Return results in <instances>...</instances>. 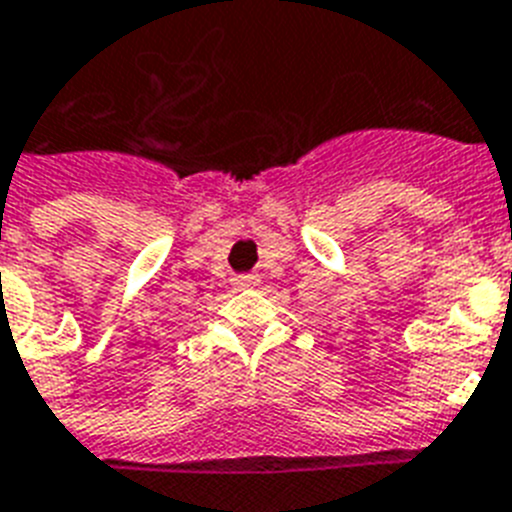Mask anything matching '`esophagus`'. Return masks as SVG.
Instances as JSON below:
<instances>
[{
  "instance_id": "1",
  "label": "esophagus",
  "mask_w": 512,
  "mask_h": 512,
  "mask_svg": "<svg viewBox=\"0 0 512 512\" xmlns=\"http://www.w3.org/2000/svg\"><path fill=\"white\" fill-rule=\"evenodd\" d=\"M232 287H253V285H259V274H232L230 277Z\"/></svg>"
}]
</instances>
